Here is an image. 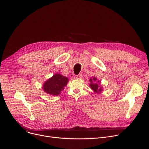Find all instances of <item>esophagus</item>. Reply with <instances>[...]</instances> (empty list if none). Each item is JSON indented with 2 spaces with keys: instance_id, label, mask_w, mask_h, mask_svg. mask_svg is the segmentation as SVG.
<instances>
[{
  "instance_id": "1",
  "label": "esophagus",
  "mask_w": 149,
  "mask_h": 149,
  "mask_svg": "<svg viewBox=\"0 0 149 149\" xmlns=\"http://www.w3.org/2000/svg\"><path fill=\"white\" fill-rule=\"evenodd\" d=\"M75 78L76 79H80L82 78V75L81 74H79L77 75H76L75 76Z\"/></svg>"
}]
</instances>
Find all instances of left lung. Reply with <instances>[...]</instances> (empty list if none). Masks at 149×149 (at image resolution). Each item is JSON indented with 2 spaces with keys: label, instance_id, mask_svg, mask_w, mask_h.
Masks as SVG:
<instances>
[{
  "label": "left lung",
  "instance_id": "left-lung-1",
  "mask_svg": "<svg viewBox=\"0 0 149 149\" xmlns=\"http://www.w3.org/2000/svg\"><path fill=\"white\" fill-rule=\"evenodd\" d=\"M90 86L91 88L96 93H100L102 91V88L101 87L100 81L97 80L96 77H93V79H90Z\"/></svg>",
  "mask_w": 149,
  "mask_h": 149
}]
</instances>
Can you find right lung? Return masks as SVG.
Instances as JSON below:
<instances>
[{"instance_id":"obj_1","label":"right lung","mask_w":149,"mask_h":149,"mask_svg":"<svg viewBox=\"0 0 149 149\" xmlns=\"http://www.w3.org/2000/svg\"><path fill=\"white\" fill-rule=\"evenodd\" d=\"M69 79L61 74H54L43 85V89L49 95L57 96L60 94L68 83Z\"/></svg>"}]
</instances>
